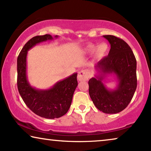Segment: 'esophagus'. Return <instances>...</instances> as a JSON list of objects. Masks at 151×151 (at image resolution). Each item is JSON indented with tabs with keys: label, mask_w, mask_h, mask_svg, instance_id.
<instances>
[{
	"label": "esophagus",
	"mask_w": 151,
	"mask_h": 151,
	"mask_svg": "<svg viewBox=\"0 0 151 151\" xmlns=\"http://www.w3.org/2000/svg\"><path fill=\"white\" fill-rule=\"evenodd\" d=\"M89 78V72L87 70H81L78 74V80L79 81H86Z\"/></svg>",
	"instance_id": "esophagus-1"
}]
</instances>
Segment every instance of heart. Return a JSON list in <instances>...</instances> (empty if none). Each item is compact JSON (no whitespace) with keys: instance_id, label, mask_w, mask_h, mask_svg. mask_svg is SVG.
<instances>
[{"instance_id":"obj_1","label":"heart","mask_w":151,"mask_h":151,"mask_svg":"<svg viewBox=\"0 0 151 151\" xmlns=\"http://www.w3.org/2000/svg\"><path fill=\"white\" fill-rule=\"evenodd\" d=\"M109 50V46L105 42H101L100 44L97 45H90L86 47V51L89 53L95 52V55L97 58H100L104 57L105 55L106 54Z\"/></svg>"}]
</instances>
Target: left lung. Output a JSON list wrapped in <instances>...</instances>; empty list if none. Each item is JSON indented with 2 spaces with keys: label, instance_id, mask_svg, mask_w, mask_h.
I'll use <instances>...</instances> for the list:
<instances>
[{
  "label": "left lung",
  "instance_id": "left-lung-1",
  "mask_svg": "<svg viewBox=\"0 0 151 151\" xmlns=\"http://www.w3.org/2000/svg\"><path fill=\"white\" fill-rule=\"evenodd\" d=\"M110 43L109 55L95 66L100 76L88 81V93L97 109L108 114L123 111L133 98L137 88V62L129 45L112 35L103 36ZM114 73L119 83L115 90H107L102 83L104 76Z\"/></svg>",
  "mask_w": 151,
  "mask_h": 151
}]
</instances>
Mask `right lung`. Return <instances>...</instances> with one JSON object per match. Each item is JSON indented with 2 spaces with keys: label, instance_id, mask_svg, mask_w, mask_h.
<instances>
[{
  "label": "right lung",
  "instance_id": "right-lung-1",
  "mask_svg": "<svg viewBox=\"0 0 151 151\" xmlns=\"http://www.w3.org/2000/svg\"><path fill=\"white\" fill-rule=\"evenodd\" d=\"M52 39L49 34L33 37L22 47L17 59V86L20 96L35 114L47 119L58 118L67 113L78 86L77 73L58 82L47 90L36 89L29 83L26 73L27 51L38 43Z\"/></svg>",
  "mask_w": 151,
  "mask_h": 151
}]
</instances>
